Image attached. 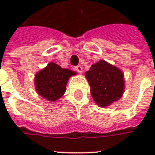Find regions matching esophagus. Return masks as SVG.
<instances>
[{
    "mask_svg": "<svg viewBox=\"0 0 155 155\" xmlns=\"http://www.w3.org/2000/svg\"><path fill=\"white\" fill-rule=\"evenodd\" d=\"M74 69H75V71H77V72H79V73H82V71H83V68H82L81 65H77V66L74 67Z\"/></svg>",
    "mask_w": 155,
    "mask_h": 155,
    "instance_id": "1",
    "label": "esophagus"
}]
</instances>
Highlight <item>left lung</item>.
I'll use <instances>...</instances> for the list:
<instances>
[{
    "label": "left lung",
    "mask_w": 155,
    "mask_h": 155,
    "mask_svg": "<svg viewBox=\"0 0 155 155\" xmlns=\"http://www.w3.org/2000/svg\"><path fill=\"white\" fill-rule=\"evenodd\" d=\"M91 94L100 107L105 108L116 102L124 92L123 71L105 61L93 64L85 72Z\"/></svg>",
    "instance_id": "8db88e82"
}]
</instances>
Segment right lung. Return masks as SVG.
Returning <instances> with one entry per match:
<instances>
[{
    "label": "right lung",
    "instance_id": "right-lung-1",
    "mask_svg": "<svg viewBox=\"0 0 155 155\" xmlns=\"http://www.w3.org/2000/svg\"><path fill=\"white\" fill-rule=\"evenodd\" d=\"M75 74V71L63 69L59 64L50 62L35 74V91L41 97L54 102L63 96L69 79Z\"/></svg>",
    "mask_w": 155,
    "mask_h": 155
}]
</instances>
